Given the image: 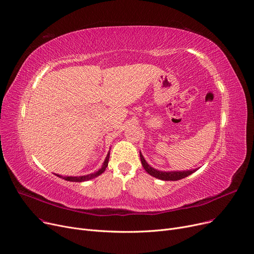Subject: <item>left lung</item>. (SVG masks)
Wrapping results in <instances>:
<instances>
[{
	"label": "left lung",
	"instance_id": "1",
	"mask_svg": "<svg viewBox=\"0 0 254 254\" xmlns=\"http://www.w3.org/2000/svg\"><path fill=\"white\" fill-rule=\"evenodd\" d=\"M139 157H140V161L141 164L149 175L160 179L163 181H178L181 179H184L188 176H190L192 173H194L196 170H192V171H183V172H161V171H157L155 168H153L151 165L148 164V162L144 160L142 154L139 152Z\"/></svg>",
	"mask_w": 254,
	"mask_h": 254
}]
</instances>
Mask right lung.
<instances>
[{
	"mask_svg": "<svg viewBox=\"0 0 254 254\" xmlns=\"http://www.w3.org/2000/svg\"><path fill=\"white\" fill-rule=\"evenodd\" d=\"M110 155H111V153L108 152L106 158H105V160H104V162L102 164V167L100 168L98 172H96L94 174H90V175H87V176H80V177H63V176H60V175H57V174H55V175L57 177H59V178H62L64 180H66V181H69V182H84V181H89L91 179H94L96 177L100 176L105 171V168L108 165V160H110Z\"/></svg>",
	"mask_w": 254,
	"mask_h": 254,
	"instance_id": "1",
	"label": "right lung"
}]
</instances>
